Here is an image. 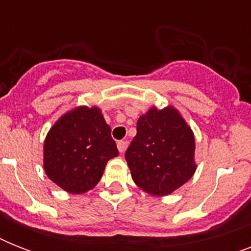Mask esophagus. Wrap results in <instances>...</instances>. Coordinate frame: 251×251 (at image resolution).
Wrapping results in <instances>:
<instances>
[{"mask_svg":"<svg viewBox=\"0 0 251 251\" xmlns=\"http://www.w3.org/2000/svg\"><path fill=\"white\" fill-rule=\"evenodd\" d=\"M126 146H127V143H126L125 141H118L117 142V149H118V151H120V152H124V151H125L126 150Z\"/></svg>","mask_w":251,"mask_h":251,"instance_id":"34e87169","label":"esophagus"}]
</instances>
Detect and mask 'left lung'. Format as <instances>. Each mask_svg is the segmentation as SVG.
Here are the masks:
<instances>
[{
    "label": "left lung",
    "instance_id": "1",
    "mask_svg": "<svg viewBox=\"0 0 251 251\" xmlns=\"http://www.w3.org/2000/svg\"><path fill=\"white\" fill-rule=\"evenodd\" d=\"M195 139L173 106H152L137 122L125 159L134 182L151 195H168L193 177Z\"/></svg>",
    "mask_w": 251,
    "mask_h": 251
}]
</instances>
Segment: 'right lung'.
I'll list each match as a JSON object with an SVG mask.
<instances>
[{"label":"right lung","instance_id":"obj_1","mask_svg":"<svg viewBox=\"0 0 251 251\" xmlns=\"http://www.w3.org/2000/svg\"><path fill=\"white\" fill-rule=\"evenodd\" d=\"M116 156L117 146L98 106H78L65 113L44 142L45 173L72 194L94 189L108 160Z\"/></svg>","mask_w":251,"mask_h":251}]
</instances>
